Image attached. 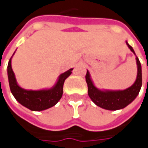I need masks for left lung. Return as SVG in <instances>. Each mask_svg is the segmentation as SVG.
<instances>
[{
    "label": "left lung",
    "instance_id": "8db88e82",
    "mask_svg": "<svg viewBox=\"0 0 148 148\" xmlns=\"http://www.w3.org/2000/svg\"><path fill=\"white\" fill-rule=\"evenodd\" d=\"M127 47L135 55L134 49L126 41ZM137 64V76L134 83L130 87L124 90H110L100 89L95 86L92 80L90 73L87 70L85 80L88 84V94L89 97L97 106L108 110H118L127 106L134 101L139 93L142 87V67L135 55Z\"/></svg>",
    "mask_w": 148,
    "mask_h": 148
}]
</instances>
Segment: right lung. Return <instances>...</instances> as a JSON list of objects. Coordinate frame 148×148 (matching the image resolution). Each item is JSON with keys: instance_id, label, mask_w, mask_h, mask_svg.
Returning <instances> with one entry per match:
<instances>
[{"instance_id": "add662e5", "label": "right lung", "mask_w": 148, "mask_h": 148, "mask_svg": "<svg viewBox=\"0 0 148 148\" xmlns=\"http://www.w3.org/2000/svg\"><path fill=\"white\" fill-rule=\"evenodd\" d=\"M14 53L9 61L7 67V74L10 91L15 99L21 106L26 107L27 109L32 111L45 110L56 106L63 95L64 81L72 74L73 68H71L60 74L58 77L56 84L50 88H43L38 90L25 89L19 86L16 80L15 74L12 69L11 60Z\"/></svg>"}]
</instances>
